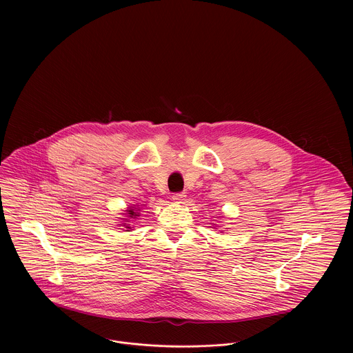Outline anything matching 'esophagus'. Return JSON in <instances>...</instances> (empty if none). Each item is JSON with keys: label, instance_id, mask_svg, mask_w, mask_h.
<instances>
[{"label": "esophagus", "instance_id": "34e87169", "mask_svg": "<svg viewBox=\"0 0 353 353\" xmlns=\"http://www.w3.org/2000/svg\"><path fill=\"white\" fill-rule=\"evenodd\" d=\"M185 199H186L185 193H175V194H172V200H174V202H176V203H182V202L185 201Z\"/></svg>", "mask_w": 353, "mask_h": 353}]
</instances>
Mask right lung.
<instances>
[{"label":"right lung","mask_w":353,"mask_h":353,"mask_svg":"<svg viewBox=\"0 0 353 353\" xmlns=\"http://www.w3.org/2000/svg\"><path fill=\"white\" fill-rule=\"evenodd\" d=\"M126 212H128V217H130V219H136L137 216H140V214L136 212V208H133V206H129V209H128ZM125 220H126V219H125ZM123 225H125V223H123ZM126 228L130 230L129 225H126ZM126 231H128V230H126Z\"/></svg>","instance_id":"add662e5"}]
</instances>
